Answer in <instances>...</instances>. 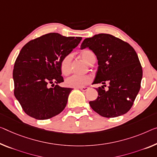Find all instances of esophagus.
Listing matches in <instances>:
<instances>
[{"mask_svg": "<svg viewBox=\"0 0 157 157\" xmlns=\"http://www.w3.org/2000/svg\"><path fill=\"white\" fill-rule=\"evenodd\" d=\"M88 88H88V87H82V88H79L78 89H80V90L82 91H86L88 90Z\"/></svg>", "mask_w": 157, "mask_h": 157, "instance_id": "1", "label": "esophagus"}]
</instances>
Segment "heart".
Listing matches in <instances>:
<instances>
[{
  "mask_svg": "<svg viewBox=\"0 0 157 157\" xmlns=\"http://www.w3.org/2000/svg\"><path fill=\"white\" fill-rule=\"evenodd\" d=\"M81 57L88 64H91L95 62V56L92 51L89 50H84L81 52ZM71 55L69 54L64 56L60 62V69L64 75H68L71 72ZM91 77L90 76H77L74 75L67 78L65 81V84L69 88H78L84 87L90 83Z\"/></svg>",
  "mask_w": 157,
  "mask_h": 157,
  "instance_id": "heart-1",
  "label": "heart"
}]
</instances>
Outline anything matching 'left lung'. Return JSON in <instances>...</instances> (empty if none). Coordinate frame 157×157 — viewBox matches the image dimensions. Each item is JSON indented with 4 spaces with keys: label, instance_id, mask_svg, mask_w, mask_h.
<instances>
[{
    "label": "left lung",
    "instance_id": "8db88e82",
    "mask_svg": "<svg viewBox=\"0 0 157 157\" xmlns=\"http://www.w3.org/2000/svg\"><path fill=\"white\" fill-rule=\"evenodd\" d=\"M88 48L98 60V69L93 84L102 83L96 88L98 96L89 102L98 114L113 118L131 109L140 89L143 69L136 50L120 38L107 33H99L86 38L81 49ZM108 83V89L104 86Z\"/></svg>",
    "mask_w": 157,
    "mask_h": 157
}]
</instances>
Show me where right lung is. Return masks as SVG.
<instances>
[{"label": "right lung", "instance_id": "1", "mask_svg": "<svg viewBox=\"0 0 157 157\" xmlns=\"http://www.w3.org/2000/svg\"><path fill=\"white\" fill-rule=\"evenodd\" d=\"M81 39L50 33L21 48L14 65V94L26 114L45 120L64 110L73 89L57 85L64 81L60 62Z\"/></svg>", "mask_w": 157, "mask_h": 157}]
</instances>
